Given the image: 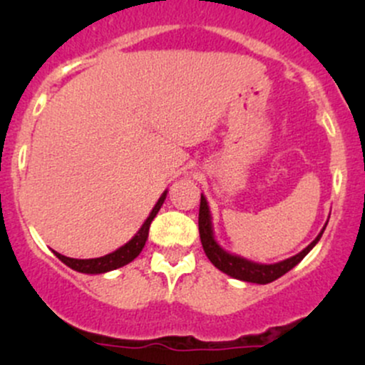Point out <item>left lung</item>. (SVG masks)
<instances>
[{
    "mask_svg": "<svg viewBox=\"0 0 365 365\" xmlns=\"http://www.w3.org/2000/svg\"><path fill=\"white\" fill-rule=\"evenodd\" d=\"M328 225V223H326ZM324 225V228H326ZM324 228L321 230L319 235L309 244L302 252L295 254L293 257L284 259V261L274 262V264H261L249 261V259L242 257V255L226 252V250L216 242L215 238V230H212V217L211 211H209L207 200L204 194H200V207H199V235L200 242H202L204 252H206L207 259L211 261L220 271H223L225 274L232 276L235 279H242V282L249 283H257V284H266L278 279L279 276L293 269L302 259L307 255L311 250L316 247L317 242L321 240Z\"/></svg>",
    "mask_w": 365,
    "mask_h": 365,
    "instance_id": "8db88e82",
    "label": "left lung"
}]
</instances>
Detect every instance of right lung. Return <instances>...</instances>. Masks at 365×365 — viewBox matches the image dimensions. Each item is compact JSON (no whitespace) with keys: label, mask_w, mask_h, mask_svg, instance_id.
Returning a JSON list of instances; mask_svg holds the SVG:
<instances>
[{"label":"right lung","mask_w":365,"mask_h":365,"mask_svg":"<svg viewBox=\"0 0 365 365\" xmlns=\"http://www.w3.org/2000/svg\"><path fill=\"white\" fill-rule=\"evenodd\" d=\"M166 194H168V190L163 192L161 197L158 199L156 206H154L153 211L149 212L148 220L142 223L139 232L132 237V240H128L127 244L121 245L120 249L115 250V252L106 254L103 255V257H96V259H72V257H66V255H61L60 252H56V250H53L54 255H56L63 264L72 267L73 271H78V273H83V274H103V273H108V271L118 269L121 266H127V264L132 262L133 259L142 252V249H144L145 240H148L149 237L150 223H153V220L156 217L158 211L163 206V202H165Z\"/></svg>","instance_id":"obj_1"}]
</instances>
